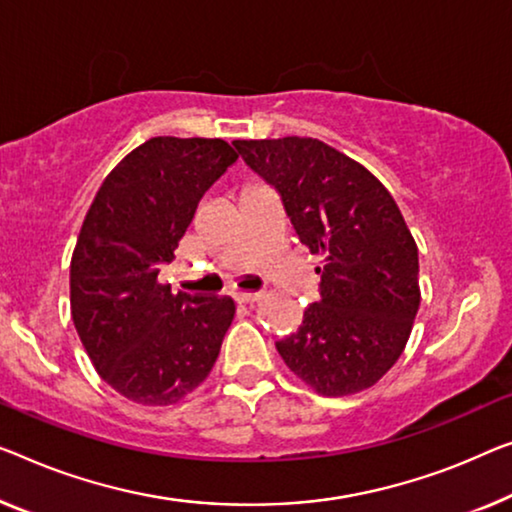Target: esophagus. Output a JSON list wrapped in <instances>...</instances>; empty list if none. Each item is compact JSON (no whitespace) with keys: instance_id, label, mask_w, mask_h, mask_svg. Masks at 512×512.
<instances>
[{"instance_id":"34e87169","label":"esophagus","mask_w":512,"mask_h":512,"mask_svg":"<svg viewBox=\"0 0 512 512\" xmlns=\"http://www.w3.org/2000/svg\"><path fill=\"white\" fill-rule=\"evenodd\" d=\"M259 299H262V294H257V292H241V294H236V301H239L241 305H255Z\"/></svg>"}]
</instances>
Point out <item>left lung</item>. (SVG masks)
Listing matches in <instances>:
<instances>
[{"label":"left lung","mask_w":512,"mask_h":512,"mask_svg":"<svg viewBox=\"0 0 512 512\" xmlns=\"http://www.w3.org/2000/svg\"><path fill=\"white\" fill-rule=\"evenodd\" d=\"M278 188L296 234L322 257V299L276 342L305 386L326 398L361 393L393 368L421 305L418 246L375 174L315 137L234 140Z\"/></svg>","instance_id":"left-lung-1"}]
</instances>
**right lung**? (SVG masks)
I'll return each instance as SVG.
<instances>
[{
    "label": "right lung",
    "instance_id": "right-lung-1",
    "mask_svg": "<svg viewBox=\"0 0 512 512\" xmlns=\"http://www.w3.org/2000/svg\"><path fill=\"white\" fill-rule=\"evenodd\" d=\"M239 154L220 137H151L105 177L71 257V315L105 384L144 407L193 393L234 319L227 296L174 294V259L202 195Z\"/></svg>",
    "mask_w": 512,
    "mask_h": 512
}]
</instances>
